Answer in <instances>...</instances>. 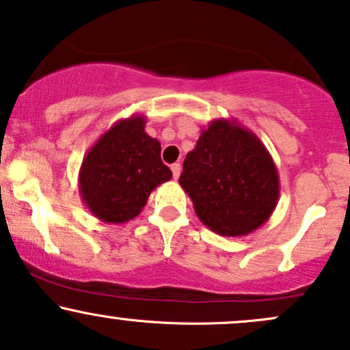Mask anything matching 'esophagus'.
I'll return each mask as SVG.
<instances>
[{"label":"esophagus","instance_id":"esophagus-1","mask_svg":"<svg viewBox=\"0 0 350 350\" xmlns=\"http://www.w3.org/2000/svg\"><path fill=\"white\" fill-rule=\"evenodd\" d=\"M171 171H172V176H174V179H178L179 174H181V164L174 163L171 166Z\"/></svg>","mask_w":350,"mask_h":350}]
</instances>
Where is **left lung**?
I'll return each mask as SVG.
<instances>
[{"label": "left lung", "mask_w": 350, "mask_h": 350, "mask_svg": "<svg viewBox=\"0 0 350 350\" xmlns=\"http://www.w3.org/2000/svg\"><path fill=\"white\" fill-rule=\"evenodd\" d=\"M179 184L201 222L219 236H247L274 213L279 172L266 146L236 119L219 118L187 152Z\"/></svg>", "instance_id": "left-lung-1"}]
</instances>
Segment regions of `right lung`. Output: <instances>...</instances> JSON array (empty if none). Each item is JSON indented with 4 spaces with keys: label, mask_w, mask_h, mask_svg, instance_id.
<instances>
[{
    "label": "right lung",
    "mask_w": 350,
    "mask_h": 350,
    "mask_svg": "<svg viewBox=\"0 0 350 350\" xmlns=\"http://www.w3.org/2000/svg\"><path fill=\"white\" fill-rule=\"evenodd\" d=\"M144 114L119 119L84 156L79 194L99 221H131L143 211L149 194L172 178L161 161V143L144 131Z\"/></svg>",
    "instance_id": "right-lung-1"
}]
</instances>
